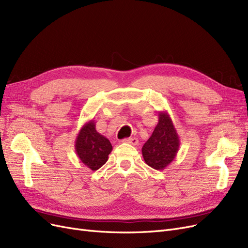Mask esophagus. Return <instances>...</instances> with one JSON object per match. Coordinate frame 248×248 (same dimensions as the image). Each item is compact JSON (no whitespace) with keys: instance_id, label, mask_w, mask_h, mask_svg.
Masks as SVG:
<instances>
[{"instance_id":"1","label":"esophagus","mask_w":248,"mask_h":248,"mask_svg":"<svg viewBox=\"0 0 248 248\" xmlns=\"http://www.w3.org/2000/svg\"><path fill=\"white\" fill-rule=\"evenodd\" d=\"M124 142H127V144H130V145H138L139 140L137 138H127L125 140H123Z\"/></svg>"}]
</instances>
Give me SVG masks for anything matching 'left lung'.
I'll list each match as a JSON object with an SVG mask.
<instances>
[{
    "mask_svg": "<svg viewBox=\"0 0 248 248\" xmlns=\"http://www.w3.org/2000/svg\"><path fill=\"white\" fill-rule=\"evenodd\" d=\"M179 147V136L169 112L159 111L158 123L141 148L145 162L154 170H164L175 159Z\"/></svg>",
    "mask_w": 248,
    "mask_h": 248,
    "instance_id": "1",
    "label": "left lung"
}]
</instances>
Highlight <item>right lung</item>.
I'll list each match as a JSON object with an SVG mask.
<instances>
[{
  "mask_svg": "<svg viewBox=\"0 0 248 248\" xmlns=\"http://www.w3.org/2000/svg\"><path fill=\"white\" fill-rule=\"evenodd\" d=\"M95 125L94 120L82 125L74 144L80 161L92 170H97L108 161L112 150L110 141L97 132Z\"/></svg>",
  "mask_w": 248,
  "mask_h": 248,
  "instance_id": "add662e5",
  "label": "right lung"
}]
</instances>
